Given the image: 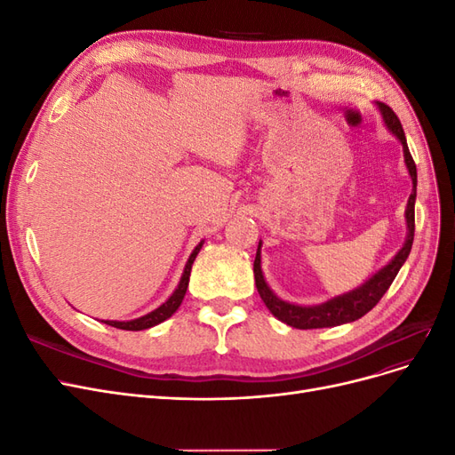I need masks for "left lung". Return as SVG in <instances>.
<instances>
[{
    "label": "left lung",
    "mask_w": 455,
    "mask_h": 455,
    "mask_svg": "<svg viewBox=\"0 0 455 455\" xmlns=\"http://www.w3.org/2000/svg\"><path fill=\"white\" fill-rule=\"evenodd\" d=\"M379 114L383 117L385 127L395 136V139L403 144L404 151V163L408 174L411 178V194L408 197L406 204V239L403 249L398 251L387 264H385L381 269H378L370 279H366L361 286L353 288V291L330 298L323 304L316 306H298L291 304L283 298L275 294L269 284L266 283L264 271H261V241L258 243V251H256V259H254V281L259 298L264 299L266 307L271 311L273 316L288 326L299 328V330H309V328H330V326H339L346 323H353L356 319L364 316L371 307H374L381 296L387 292V288L395 281L396 273L401 271L404 266V261L411 251V243H414V206H416V188H418V171H416V163L410 156V149L406 144V136L403 131L401 121H398L396 114L389 106H385L381 102H376Z\"/></svg>",
    "instance_id": "1"
}]
</instances>
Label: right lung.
<instances>
[{
  "label": "right lung",
  "instance_id": "1",
  "mask_svg": "<svg viewBox=\"0 0 455 455\" xmlns=\"http://www.w3.org/2000/svg\"><path fill=\"white\" fill-rule=\"evenodd\" d=\"M203 243L204 241H201L194 249V252L189 254V258L186 261L184 273H182V277H180V283H178V286L174 288V292L167 299H164V304H161L154 311H149L148 315L139 316V319H132V321H104V323L109 324V326H114V328H121V330H146V328H151V326H156V324H161L163 321H167L169 316H172L176 313V309L180 307V304H182V299H184L186 291H188L191 266H194V261H196V258H197V254L201 251Z\"/></svg>",
  "mask_w": 455,
  "mask_h": 455
}]
</instances>
